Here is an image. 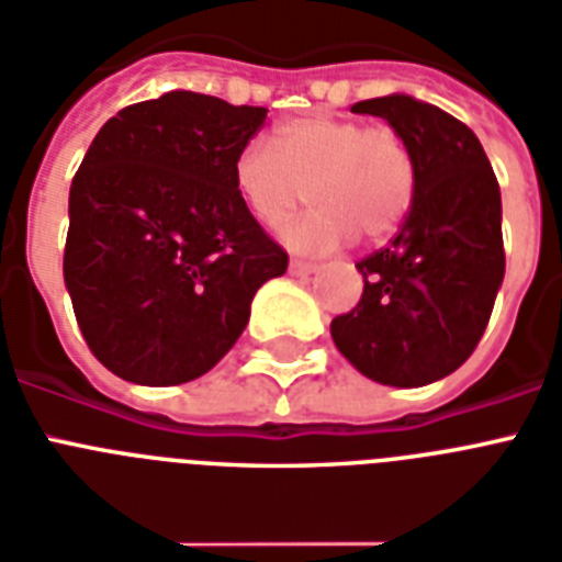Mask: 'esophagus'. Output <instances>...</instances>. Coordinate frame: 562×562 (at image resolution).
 Here are the masks:
<instances>
[{"label": "esophagus", "mask_w": 562, "mask_h": 562, "mask_svg": "<svg viewBox=\"0 0 562 562\" xmlns=\"http://www.w3.org/2000/svg\"><path fill=\"white\" fill-rule=\"evenodd\" d=\"M314 262H305V259H291L289 262V271L294 273V277H305V273H312L314 271Z\"/></svg>", "instance_id": "1"}]
</instances>
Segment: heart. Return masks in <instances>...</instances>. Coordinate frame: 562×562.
Listing matches in <instances>:
<instances>
[{"label": "heart", "instance_id": "heart-1", "mask_svg": "<svg viewBox=\"0 0 562 562\" xmlns=\"http://www.w3.org/2000/svg\"><path fill=\"white\" fill-rule=\"evenodd\" d=\"M234 187L259 225L277 227L312 199L305 216L282 227V241L323 254L360 234L384 239L404 222L415 193V155L390 123L308 115L282 123L273 138L250 140L234 161Z\"/></svg>", "mask_w": 562, "mask_h": 562}]
</instances>
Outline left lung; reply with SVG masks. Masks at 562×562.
<instances>
[{
  "mask_svg": "<svg viewBox=\"0 0 562 562\" xmlns=\"http://www.w3.org/2000/svg\"><path fill=\"white\" fill-rule=\"evenodd\" d=\"M384 117L415 155V193L390 245L358 262L363 294L331 340L378 384L424 386L471 358L505 277L503 199L485 149L462 121L407 98L355 103Z\"/></svg>",
  "mask_w": 562,
  "mask_h": 562,
  "instance_id": "1",
  "label": "left lung"
}]
</instances>
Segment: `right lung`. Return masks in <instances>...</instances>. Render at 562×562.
I'll return each instance as SVG.
<instances>
[{"mask_svg":"<svg viewBox=\"0 0 562 562\" xmlns=\"http://www.w3.org/2000/svg\"><path fill=\"white\" fill-rule=\"evenodd\" d=\"M268 109L170 91L103 123L68 193L63 277L91 355L123 381L204 375L289 254L234 187Z\"/></svg>","mask_w":562,"mask_h":562,"instance_id":"obj_1","label":"right lung"}]
</instances>
